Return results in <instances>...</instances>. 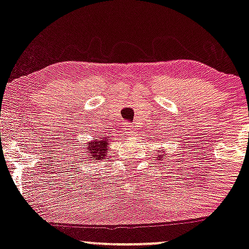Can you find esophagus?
I'll return each mask as SVG.
<instances>
[{
    "label": "esophagus",
    "mask_w": 249,
    "mask_h": 249,
    "mask_svg": "<svg viewBox=\"0 0 249 249\" xmlns=\"http://www.w3.org/2000/svg\"><path fill=\"white\" fill-rule=\"evenodd\" d=\"M124 130H125V133H127V134H132L135 131L134 126L132 124H125L124 125Z\"/></svg>",
    "instance_id": "34e87169"
}]
</instances>
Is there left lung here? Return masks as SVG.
<instances>
[{"label":"left lung","mask_w":249,"mask_h":249,"mask_svg":"<svg viewBox=\"0 0 249 249\" xmlns=\"http://www.w3.org/2000/svg\"><path fill=\"white\" fill-rule=\"evenodd\" d=\"M163 152H165V150L163 149ZM159 153H161V150H159ZM157 157H159V160H163V155H162V154H159V155H157Z\"/></svg>","instance_id":"8db88e82"}]
</instances>
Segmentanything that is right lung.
I'll use <instances>...</instances> for the list:
<instances>
[{"label":"right lung","instance_id":"right-lung-1","mask_svg":"<svg viewBox=\"0 0 249 249\" xmlns=\"http://www.w3.org/2000/svg\"><path fill=\"white\" fill-rule=\"evenodd\" d=\"M109 142H111V141H109V138L107 139L106 137H102L100 140L96 139L86 143L85 146H86L88 156L94 160H105L107 153L109 152L108 148H107Z\"/></svg>","mask_w":249,"mask_h":249}]
</instances>
